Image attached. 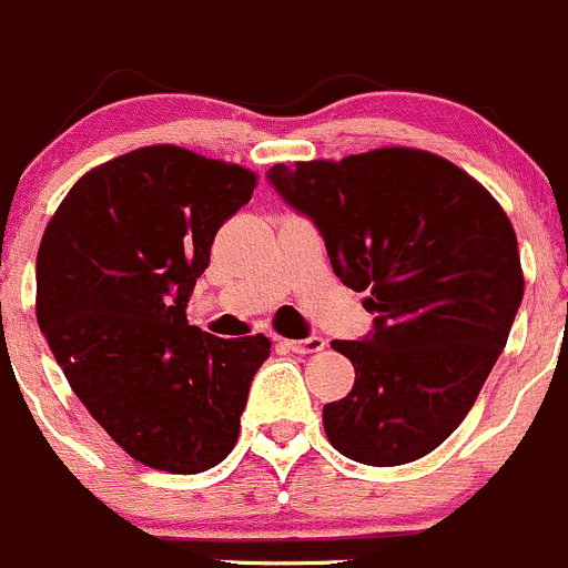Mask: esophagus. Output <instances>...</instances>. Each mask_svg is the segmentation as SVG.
<instances>
[{
  "label": "esophagus",
  "mask_w": 568,
  "mask_h": 568,
  "mask_svg": "<svg viewBox=\"0 0 568 568\" xmlns=\"http://www.w3.org/2000/svg\"><path fill=\"white\" fill-rule=\"evenodd\" d=\"M283 344L288 349H294V353H320V349H325V338L322 336H308V338H283Z\"/></svg>",
  "instance_id": "1"
}]
</instances>
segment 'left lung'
I'll return each mask as SVG.
<instances>
[{
    "mask_svg": "<svg viewBox=\"0 0 568 568\" xmlns=\"http://www.w3.org/2000/svg\"><path fill=\"white\" fill-rule=\"evenodd\" d=\"M266 179L375 314L362 342H333L356 384L325 404L327 439L378 468L426 457L465 420L521 305L510 219L457 164L415 148L274 164Z\"/></svg>",
    "mask_w": 568,
    "mask_h": 568,
    "instance_id": "8db88e82",
    "label": "left lung"
}]
</instances>
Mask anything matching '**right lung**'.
<instances>
[{"label": "right lung", "mask_w": 568, "mask_h": 568, "mask_svg": "<svg viewBox=\"0 0 568 568\" xmlns=\"http://www.w3.org/2000/svg\"><path fill=\"white\" fill-rule=\"evenodd\" d=\"M254 173L176 145L89 171L55 210L36 257V316L69 386L136 463L215 468L235 448L263 333L219 338L187 322L215 232Z\"/></svg>", "instance_id": "obj_1"}]
</instances>
